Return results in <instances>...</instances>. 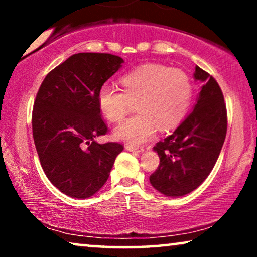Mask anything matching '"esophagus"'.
Returning a JSON list of instances; mask_svg holds the SVG:
<instances>
[{
    "instance_id": "esophagus-1",
    "label": "esophagus",
    "mask_w": 257,
    "mask_h": 257,
    "mask_svg": "<svg viewBox=\"0 0 257 257\" xmlns=\"http://www.w3.org/2000/svg\"><path fill=\"white\" fill-rule=\"evenodd\" d=\"M125 150L130 151V152H142V151H143L142 147H136V146L128 145V144H126V145H125Z\"/></svg>"
}]
</instances>
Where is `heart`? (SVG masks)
Wrapping results in <instances>:
<instances>
[{
  "mask_svg": "<svg viewBox=\"0 0 257 257\" xmlns=\"http://www.w3.org/2000/svg\"><path fill=\"white\" fill-rule=\"evenodd\" d=\"M122 89L111 83L100 85L97 101L110 121H120L137 100L139 112L118 125V139L140 145L153 138L157 130H174L187 114L193 98V84L184 71L160 64H146L125 73Z\"/></svg>",
  "mask_w": 257,
  "mask_h": 257,
  "instance_id": "heart-1",
  "label": "heart"
}]
</instances>
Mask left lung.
<instances>
[{"instance_id": "left-lung-1", "label": "left lung", "mask_w": 257, "mask_h": 257, "mask_svg": "<svg viewBox=\"0 0 257 257\" xmlns=\"http://www.w3.org/2000/svg\"><path fill=\"white\" fill-rule=\"evenodd\" d=\"M194 78L203 83L194 110L153 150L160 164L150 182L167 196L188 194L212 172L227 133V108L214 77L195 66Z\"/></svg>"}]
</instances>
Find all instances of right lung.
Returning a JSON list of instances; mask_svg holds the SVG:
<instances>
[{
  "mask_svg": "<svg viewBox=\"0 0 257 257\" xmlns=\"http://www.w3.org/2000/svg\"><path fill=\"white\" fill-rule=\"evenodd\" d=\"M121 57L80 52L45 76L33 110L35 146L45 175L55 187L77 199L93 195L106 182L119 143L98 144L106 135L97 93L121 66Z\"/></svg>",
  "mask_w": 257,
  "mask_h": 257,
  "instance_id": "1",
  "label": "right lung"
}]
</instances>
